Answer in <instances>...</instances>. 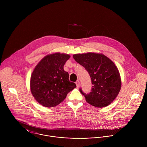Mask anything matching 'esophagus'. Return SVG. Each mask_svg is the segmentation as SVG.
Wrapping results in <instances>:
<instances>
[{
  "label": "esophagus",
  "mask_w": 147,
  "mask_h": 147,
  "mask_svg": "<svg viewBox=\"0 0 147 147\" xmlns=\"http://www.w3.org/2000/svg\"><path fill=\"white\" fill-rule=\"evenodd\" d=\"M76 86H77V87L78 88V87H79V86H80V82L79 81V80H77L76 82Z\"/></svg>",
  "instance_id": "obj_1"
}]
</instances>
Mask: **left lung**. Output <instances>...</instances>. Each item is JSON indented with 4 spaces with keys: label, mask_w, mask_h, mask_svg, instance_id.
<instances>
[{
    "label": "left lung",
    "mask_w": 147,
    "mask_h": 147,
    "mask_svg": "<svg viewBox=\"0 0 147 147\" xmlns=\"http://www.w3.org/2000/svg\"><path fill=\"white\" fill-rule=\"evenodd\" d=\"M75 61L83 66L91 78L92 89L85 93L79 89L89 104L103 107L111 104L121 88V79L117 67L103 54L89 53L75 54Z\"/></svg>",
    "instance_id": "8db88e82"
}]
</instances>
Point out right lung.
Segmentation results:
<instances>
[{"label":"right lung","mask_w":147,"mask_h":147,"mask_svg":"<svg viewBox=\"0 0 147 147\" xmlns=\"http://www.w3.org/2000/svg\"><path fill=\"white\" fill-rule=\"evenodd\" d=\"M68 54L59 53L46 56L35 67L30 78V90L36 100L45 107L62 102L76 85L69 80L63 67Z\"/></svg>","instance_id":"add662e5"}]
</instances>
